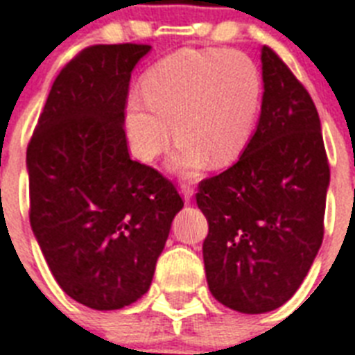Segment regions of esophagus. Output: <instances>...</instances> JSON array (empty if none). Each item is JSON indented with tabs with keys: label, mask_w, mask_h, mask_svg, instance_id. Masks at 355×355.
<instances>
[{
	"label": "esophagus",
	"mask_w": 355,
	"mask_h": 355,
	"mask_svg": "<svg viewBox=\"0 0 355 355\" xmlns=\"http://www.w3.org/2000/svg\"><path fill=\"white\" fill-rule=\"evenodd\" d=\"M180 193H182L184 200L188 202V200L193 197V186H191L189 182H182L180 184Z\"/></svg>",
	"instance_id": "1"
}]
</instances>
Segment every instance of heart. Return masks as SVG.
Wrapping results in <instances>:
<instances>
[{
  "instance_id": "heart-1",
  "label": "heart",
  "mask_w": 355,
  "mask_h": 355,
  "mask_svg": "<svg viewBox=\"0 0 355 355\" xmlns=\"http://www.w3.org/2000/svg\"><path fill=\"white\" fill-rule=\"evenodd\" d=\"M144 96H128L125 127L141 162L160 156L177 136L167 167L191 175L205 166L236 160L252 136L261 107V75L239 51L180 49L144 77Z\"/></svg>"
}]
</instances>
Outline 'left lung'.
Segmentation results:
<instances>
[{"mask_svg":"<svg viewBox=\"0 0 355 355\" xmlns=\"http://www.w3.org/2000/svg\"><path fill=\"white\" fill-rule=\"evenodd\" d=\"M258 127L232 167L199 184L208 219L206 280L239 313H267L297 293L324 236L330 166L308 90L261 47Z\"/></svg>","mask_w":355,"mask_h":355,"instance_id":"1","label":"left lung"}]
</instances>
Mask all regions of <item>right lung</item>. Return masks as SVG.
I'll list each match as a JSON object with an SVG mask.
<instances>
[{
    "label": "right lung",
    "mask_w": 355,
    "mask_h": 355,
    "mask_svg": "<svg viewBox=\"0 0 355 355\" xmlns=\"http://www.w3.org/2000/svg\"><path fill=\"white\" fill-rule=\"evenodd\" d=\"M144 44L92 46L58 73L27 147L29 219L62 291L92 309L149 291L182 199L132 160L125 105Z\"/></svg>",
    "instance_id": "1"
}]
</instances>
